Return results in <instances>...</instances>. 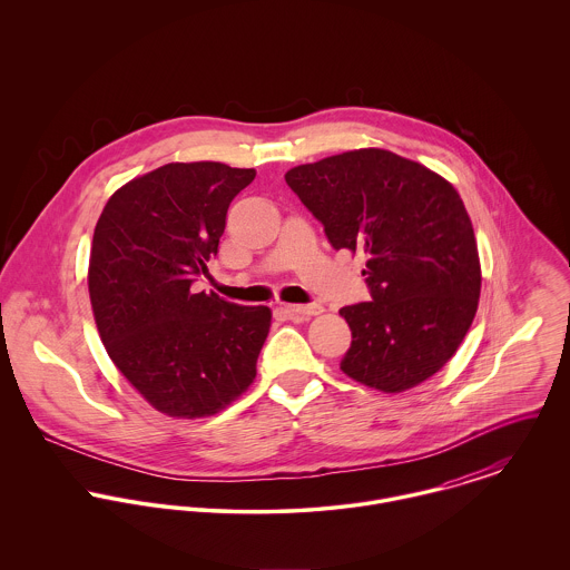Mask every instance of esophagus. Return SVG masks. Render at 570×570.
I'll list each match as a JSON object with an SVG mask.
<instances>
[{"instance_id": "1", "label": "esophagus", "mask_w": 570, "mask_h": 570, "mask_svg": "<svg viewBox=\"0 0 570 570\" xmlns=\"http://www.w3.org/2000/svg\"><path fill=\"white\" fill-rule=\"evenodd\" d=\"M287 314H289V316H298V318H309V316L323 314V305H318V303H309V305H287Z\"/></svg>"}]
</instances>
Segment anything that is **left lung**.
I'll return each mask as SVG.
<instances>
[{
	"label": "left lung",
	"instance_id": "1",
	"mask_svg": "<svg viewBox=\"0 0 570 570\" xmlns=\"http://www.w3.org/2000/svg\"><path fill=\"white\" fill-rule=\"evenodd\" d=\"M285 181L328 244L366 254L371 301L340 309L353 335L340 368L384 393L432 377L456 353L481 296L474 228L454 186L384 149L303 164Z\"/></svg>",
	"mask_w": 570,
	"mask_h": 570
}]
</instances>
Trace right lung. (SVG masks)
Returning <instances> with one entry per match:
<instances>
[{
    "instance_id": "obj_1",
    "label": "right lung",
    "mask_w": 570,
    "mask_h": 570,
    "mask_svg": "<svg viewBox=\"0 0 570 570\" xmlns=\"http://www.w3.org/2000/svg\"><path fill=\"white\" fill-rule=\"evenodd\" d=\"M254 175L164 164L118 188L96 224L87 285L100 340L131 386L170 416L215 414L256 375L272 312L190 289L210 276L230 202Z\"/></svg>"
}]
</instances>
